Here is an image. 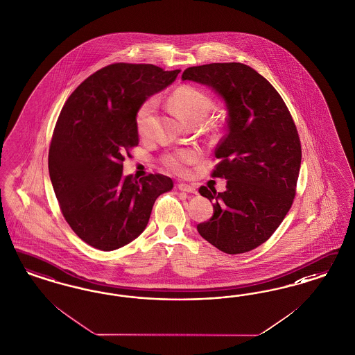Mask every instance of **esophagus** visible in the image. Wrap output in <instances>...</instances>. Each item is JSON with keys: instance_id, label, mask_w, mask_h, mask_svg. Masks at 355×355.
<instances>
[{"instance_id": "obj_1", "label": "esophagus", "mask_w": 355, "mask_h": 355, "mask_svg": "<svg viewBox=\"0 0 355 355\" xmlns=\"http://www.w3.org/2000/svg\"><path fill=\"white\" fill-rule=\"evenodd\" d=\"M178 189H180L181 191H186V193H190V194H196V189L194 184L180 182V184H178Z\"/></svg>"}]
</instances>
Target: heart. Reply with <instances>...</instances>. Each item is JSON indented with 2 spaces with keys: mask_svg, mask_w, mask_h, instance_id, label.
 <instances>
[{
  "mask_svg": "<svg viewBox=\"0 0 355 355\" xmlns=\"http://www.w3.org/2000/svg\"><path fill=\"white\" fill-rule=\"evenodd\" d=\"M171 102L187 121L196 116L206 118L212 109V99L205 92L194 86H180L178 89H175L171 96ZM157 105V98L149 97L137 107L135 114V123L139 134L146 136L150 132L155 122V112ZM199 156L200 150L196 148L177 149L166 153L162 157V162L173 171H184L186 165L194 162Z\"/></svg>",
  "mask_w": 355,
  "mask_h": 355,
  "instance_id": "obj_1",
  "label": "heart"
}]
</instances>
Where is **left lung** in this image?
<instances>
[{"mask_svg": "<svg viewBox=\"0 0 355 355\" xmlns=\"http://www.w3.org/2000/svg\"><path fill=\"white\" fill-rule=\"evenodd\" d=\"M182 80L212 87L228 112L211 173L228 180L227 190L199 187L215 205L198 232L224 253L250 252L269 240L293 206L302 162L293 116L274 86L241 62L190 67Z\"/></svg>", "mask_w": 355, "mask_h": 355, "instance_id": "1", "label": "left lung"}]
</instances>
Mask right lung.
<instances>
[{
  "instance_id": "1",
  "label": "right lung",
  "mask_w": 355,
  "mask_h": 355,
  "mask_svg": "<svg viewBox=\"0 0 355 355\" xmlns=\"http://www.w3.org/2000/svg\"><path fill=\"white\" fill-rule=\"evenodd\" d=\"M181 71L152 64H110L67 99L55 125L49 171L62 216L86 244L105 252L131 243L147 227L157 196L171 190L164 174L123 175L139 144L137 107Z\"/></svg>"
}]
</instances>
